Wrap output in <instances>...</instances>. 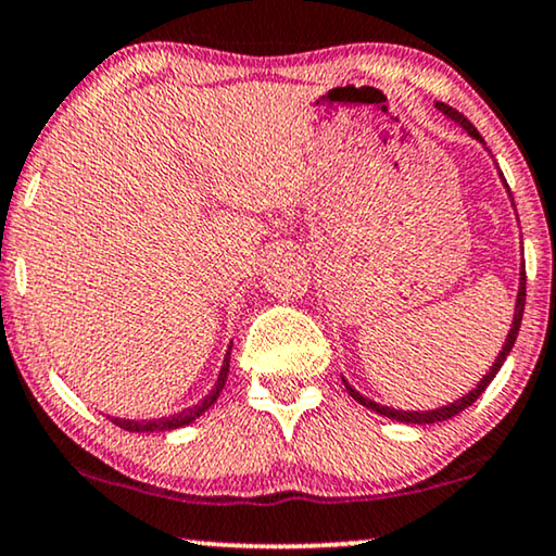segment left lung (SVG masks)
I'll return each instance as SVG.
<instances>
[{
  "instance_id": "left-lung-1",
  "label": "left lung",
  "mask_w": 556,
  "mask_h": 556,
  "mask_svg": "<svg viewBox=\"0 0 556 556\" xmlns=\"http://www.w3.org/2000/svg\"><path fill=\"white\" fill-rule=\"evenodd\" d=\"M437 108H439L441 112H444V115H446L448 119H454V123L462 125L464 130L469 132L473 140H479L481 144H484V140H481V135H479L477 127H473V125L469 123V119H466V117L462 115V112L454 110V108H448V104H444V102H437ZM498 178H502L506 192H509V185H506V180H504V175H502V173H498ZM509 198H511V192H509ZM511 203H514V200H511ZM525 303H527V270H525V263H521V273H519V293H517V305H514V320H511L509 333H506V341H504V345H502V351H498V356H496V361L492 364V368H489V374H486L484 378H481V381L477 383V389H471L469 393H466V396H462L458 401H454V404H448V406H439V408H433V412H399V408L381 406V404H376V401H371V399L361 396V393H358L356 389H353V386H349V383H345V389H349L351 396L356 399L361 406L371 408V412L381 414V416H389V418H393V421L418 424V426L446 421V418H452V416H456V414H462L466 406H471L473 401H477V399L481 396V393L486 391V386L494 381V376L498 374V368H502V364L506 361V356H509V351H511L514 341H517V333H519V326H521V316H525Z\"/></svg>"
}]
</instances>
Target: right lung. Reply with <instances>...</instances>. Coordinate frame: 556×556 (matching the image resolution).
<instances>
[{
    "label": "right lung",
    "instance_id": "obj_1",
    "mask_svg": "<svg viewBox=\"0 0 556 556\" xmlns=\"http://www.w3.org/2000/svg\"><path fill=\"white\" fill-rule=\"evenodd\" d=\"M228 371H230V349L228 353H225L223 358V366H220V374H218V381H215L213 391L207 393V396L203 401H198L195 406L185 408V412L175 414V416H165V418H150V421H132V418H112V424L119 426V429L125 431H135V433H152V431H173V429H180V426H188L195 421V418L200 414H205L207 408H211L215 401H218L223 386H225V378H228Z\"/></svg>",
    "mask_w": 556,
    "mask_h": 556
}]
</instances>
